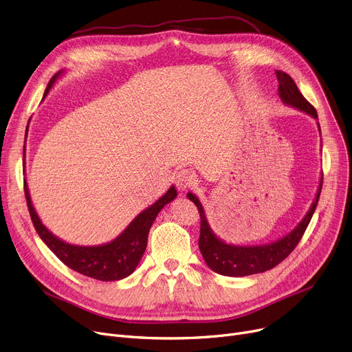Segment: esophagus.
Wrapping results in <instances>:
<instances>
[{"label": "esophagus", "instance_id": "34e87169", "mask_svg": "<svg viewBox=\"0 0 352 352\" xmlns=\"http://www.w3.org/2000/svg\"><path fill=\"white\" fill-rule=\"evenodd\" d=\"M175 184L179 191H186L195 184V175L188 170H181L175 174Z\"/></svg>", "mask_w": 352, "mask_h": 352}]
</instances>
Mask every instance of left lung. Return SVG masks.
<instances>
[{"instance_id":"8db88e82","label":"left lung","mask_w":352,"mask_h":352,"mask_svg":"<svg viewBox=\"0 0 352 352\" xmlns=\"http://www.w3.org/2000/svg\"><path fill=\"white\" fill-rule=\"evenodd\" d=\"M275 74L280 82L278 94L281 101L285 105L297 108L301 111V113H305L314 120H317L318 129L321 133L317 111L304 98L297 84L294 82V80L288 76L287 72L276 69ZM321 187H322V173H321V179H320V186H318L316 198H314L312 204L307 211V214L304 215V218L287 235L263 245H235V244L226 243L224 239H221L212 231L208 223V218L206 215V210L202 207L199 198L195 194L188 192L187 197L194 202L199 211L201 231H199L198 247L207 265L217 274L227 275V276H247L252 274H260L274 268L275 265H278L292 252V250L297 247L301 236L304 235L309 221L312 218V214L317 208L320 194H321Z\"/></svg>"}]
</instances>
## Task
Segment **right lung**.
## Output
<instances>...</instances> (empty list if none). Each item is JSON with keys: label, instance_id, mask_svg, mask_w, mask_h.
Instances as JSON below:
<instances>
[{"label": "right lung", "instance_id": "1", "mask_svg": "<svg viewBox=\"0 0 352 352\" xmlns=\"http://www.w3.org/2000/svg\"><path fill=\"white\" fill-rule=\"evenodd\" d=\"M63 74L64 71L61 69L51 78V81L45 88L44 98L48 94L51 87L63 76ZM27 129H28V125H27ZM24 158H25V151H24ZM24 164H25V160H24ZM24 190H25V198H27L32 224L36 232H38L40 238L45 243V245L71 270L77 271L85 276H89V278L105 281V283L122 280L135 271L146 248L148 232H150V228L154 224L158 212L177 197V190L174 186H171L168 191H166L162 197H160L154 204L141 211L131 221V223L128 224V227L118 236L111 239L109 243L100 244V245H77V244L67 243L60 236L54 235L43 224L41 218L38 217V214H36L32 206L27 178H24Z\"/></svg>", "mask_w": 352, "mask_h": 352}]
</instances>
